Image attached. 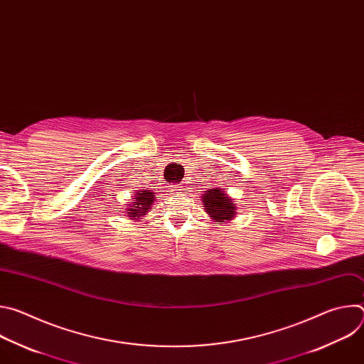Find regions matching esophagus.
I'll list each match as a JSON object with an SVG mask.
<instances>
[{
	"label": "esophagus",
	"mask_w": 364,
	"mask_h": 364,
	"mask_svg": "<svg viewBox=\"0 0 364 364\" xmlns=\"http://www.w3.org/2000/svg\"><path fill=\"white\" fill-rule=\"evenodd\" d=\"M174 188H176L178 193H180V190H181V187H180V186H177V187H174Z\"/></svg>",
	"instance_id": "1"
}]
</instances>
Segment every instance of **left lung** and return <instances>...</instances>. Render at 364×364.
Masks as SVG:
<instances>
[{"label":"left lung","instance_id":"8db88e82","mask_svg":"<svg viewBox=\"0 0 364 364\" xmlns=\"http://www.w3.org/2000/svg\"><path fill=\"white\" fill-rule=\"evenodd\" d=\"M203 198V207H205V213L210 215V218L215 222L223 223L225 220L235 219L236 209L235 203H232L230 198H228L220 188H210L205 196H201Z\"/></svg>","mask_w":364,"mask_h":364}]
</instances>
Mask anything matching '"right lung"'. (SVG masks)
Listing matches in <instances>:
<instances>
[{
    "instance_id": "1",
    "label": "right lung",
    "mask_w": 364,
    "mask_h": 364,
    "mask_svg": "<svg viewBox=\"0 0 364 364\" xmlns=\"http://www.w3.org/2000/svg\"><path fill=\"white\" fill-rule=\"evenodd\" d=\"M154 194L149 190L136 193L135 198L131 201L134 205H131V209L127 210V215H129L131 219H138L141 216H144L146 213V210L152 205V200H154Z\"/></svg>"
}]
</instances>
